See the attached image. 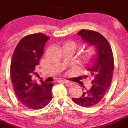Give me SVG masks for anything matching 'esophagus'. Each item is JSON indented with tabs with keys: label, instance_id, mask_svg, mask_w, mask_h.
Wrapping results in <instances>:
<instances>
[{
	"label": "esophagus",
	"instance_id": "34e87169",
	"mask_svg": "<svg viewBox=\"0 0 128 128\" xmlns=\"http://www.w3.org/2000/svg\"><path fill=\"white\" fill-rule=\"evenodd\" d=\"M59 81L62 82L66 83V84H69V85H71V84H72V82L69 81V80H65V79H60V80H59Z\"/></svg>",
	"mask_w": 128,
	"mask_h": 128
}]
</instances>
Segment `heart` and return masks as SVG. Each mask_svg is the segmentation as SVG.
Here are the masks:
<instances>
[{"instance_id": "b5f03b06", "label": "heart", "mask_w": 128, "mask_h": 128, "mask_svg": "<svg viewBox=\"0 0 128 128\" xmlns=\"http://www.w3.org/2000/svg\"><path fill=\"white\" fill-rule=\"evenodd\" d=\"M68 44H72L73 46H74L76 47V45H75V44H74V43H73V42H69V43H68Z\"/></svg>"}]
</instances>
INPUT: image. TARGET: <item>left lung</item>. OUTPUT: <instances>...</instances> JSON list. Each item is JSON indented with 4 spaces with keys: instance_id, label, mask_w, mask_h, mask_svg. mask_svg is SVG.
I'll list each match as a JSON object with an SVG mask.
<instances>
[{
    "instance_id": "left-lung-1",
    "label": "left lung",
    "mask_w": 128,
    "mask_h": 128,
    "mask_svg": "<svg viewBox=\"0 0 128 128\" xmlns=\"http://www.w3.org/2000/svg\"><path fill=\"white\" fill-rule=\"evenodd\" d=\"M78 35L95 51L86 70L93 78L92 87L86 89L80 98H72L73 102L82 107L97 104L110 88L114 71V58L110 44L103 36L93 30H80Z\"/></svg>"
}]
</instances>
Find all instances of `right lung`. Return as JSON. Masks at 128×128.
Returning a JSON list of instances; mask_svg holds the SVG:
<instances>
[{
	"instance_id": "obj_1",
	"label": "right lung",
	"mask_w": 128,
	"mask_h": 128,
	"mask_svg": "<svg viewBox=\"0 0 128 128\" xmlns=\"http://www.w3.org/2000/svg\"><path fill=\"white\" fill-rule=\"evenodd\" d=\"M50 38L42 33L22 38L16 46L10 64V77L17 97L27 107L39 110L49 103L54 84L33 80L36 66L43 54L44 46Z\"/></svg>"
}]
</instances>
